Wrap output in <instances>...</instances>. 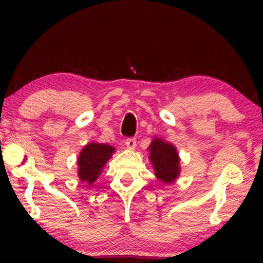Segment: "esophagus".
Segmentation results:
<instances>
[{
  "mask_svg": "<svg viewBox=\"0 0 263 263\" xmlns=\"http://www.w3.org/2000/svg\"><path fill=\"white\" fill-rule=\"evenodd\" d=\"M125 146H127V148H135L136 146V139L135 138H128L125 140Z\"/></svg>",
  "mask_w": 263,
  "mask_h": 263,
  "instance_id": "obj_1",
  "label": "esophagus"
}]
</instances>
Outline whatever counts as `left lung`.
Listing matches in <instances>:
<instances>
[{
	"label": "left lung",
	"instance_id": "8db88e82",
	"mask_svg": "<svg viewBox=\"0 0 263 263\" xmlns=\"http://www.w3.org/2000/svg\"><path fill=\"white\" fill-rule=\"evenodd\" d=\"M149 159L152 161L156 176L164 183H170L179 174L177 151L171 143L154 139L149 145Z\"/></svg>",
	"mask_w": 263,
	"mask_h": 263
}]
</instances>
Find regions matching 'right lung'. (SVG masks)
<instances>
[{
	"mask_svg": "<svg viewBox=\"0 0 263 263\" xmlns=\"http://www.w3.org/2000/svg\"><path fill=\"white\" fill-rule=\"evenodd\" d=\"M115 152L114 147L104 143H89L81 151L78 159V175L81 182L91 185L102 174L104 165Z\"/></svg>",
	"mask_w": 263,
	"mask_h": 263,
	"instance_id": "1",
	"label": "right lung"
}]
</instances>
